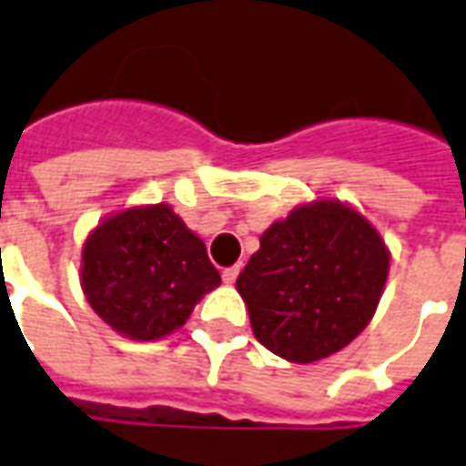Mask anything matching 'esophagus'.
I'll list each match as a JSON object with an SVG mask.
<instances>
[{"mask_svg":"<svg viewBox=\"0 0 466 466\" xmlns=\"http://www.w3.org/2000/svg\"><path fill=\"white\" fill-rule=\"evenodd\" d=\"M238 272H240V268H238V265H233V268H226V270H223V282L233 285V282H236V278H238Z\"/></svg>","mask_w":466,"mask_h":466,"instance_id":"obj_1","label":"esophagus"}]
</instances>
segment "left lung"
Returning a JSON list of instances; mask_svg holds the SVG:
<instances>
[{
    "instance_id": "obj_1",
    "label": "left lung",
    "mask_w": 466,
    "mask_h": 466,
    "mask_svg": "<svg viewBox=\"0 0 466 466\" xmlns=\"http://www.w3.org/2000/svg\"><path fill=\"white\" fill-rule=\"evenodd\" d=\"M388 278V250L337 201L299 206L272 223L236 279L253 334L287 361L327 359L369 324Z\"/></svg>"
}]
</instances>
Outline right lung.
<instances>
[{"mask_svg": "<svg viewBox=\"0 0 466 466\" xmlns=\"http://www.w3.org/2000/svg\"><path fill=\"white\" fill-rule=\"evenodd\" d=\"M80 282L100 319L125 337L152 341L179 329L220 275L204 240L157 204L115 213L93 230Z\"/></svg>", "mask_w": 466, "mask_h": 466, "instance_id": "right-lung-1", "label": "right lung"}]
</instances>
